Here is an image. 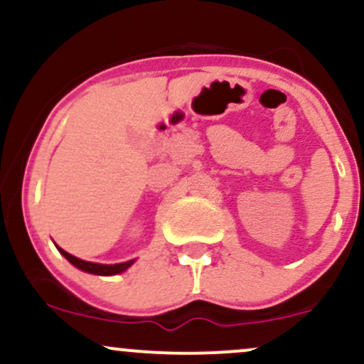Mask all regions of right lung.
Here are the masks:
<instances>
[{
  "instance_id": "add662e5",
  "label": "right lung",
  "mask_w": 364,
  "mask_h": 364,
  "mask_svg": "<svg viewBox=\"0 0 364 364\" xmlns=\"http://www.w3.org/2000/svg\"><path fill=\"white\" fill-rule=\"evenodd\" d=\"M58 252H60L63 257L66 258L72 265L77 267V269L83 270V272L87 274H94V275H116V274H121L124 272V270L129 269V267L135 263V260H128V262H121V263H114V265H106V263H95V262H85L82 260V258H77L73 257V255H70L68 252H65V250L60 248V246L56 245Z\"/></svg>"
}]
</instances>
